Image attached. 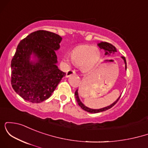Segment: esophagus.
<instances>
[{"instance_id":"esophagus-1","label":"esophagus","mask_w":148,"mask_h":148,"mask_svg":"<svg viewBox=\"0 0 148 148\" xmlns=\"http://www.w3.org/2000/svg\"><path fill=\"white\" fill-rule=\"evenodd\" d=\"M76 72L74 70H72V69H69L66 73V77H69L71 75H73V74H75Z\"/></svg>"}]
</instances>
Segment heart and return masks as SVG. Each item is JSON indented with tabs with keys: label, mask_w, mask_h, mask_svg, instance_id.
<instances>
[{
	"label": "heart",
	"mask_w": 148,
	"mask_h": 148,
	"mask_svg": "<svg viewBox=\"0 0 148 148\" xmlns=\"http://www.w3.org/2000/svg\"><path fill=\"white\" fill-rule=\"evenodd\" d=\"M101 51L97 47L88 45L77 46L71 52V60L76 66L81 67L83 70L90 71L99 62ZM66 62H69L68 58L64 59Z\"/></svg>",
	"instance_id": "heart-1"
}]
</instances>
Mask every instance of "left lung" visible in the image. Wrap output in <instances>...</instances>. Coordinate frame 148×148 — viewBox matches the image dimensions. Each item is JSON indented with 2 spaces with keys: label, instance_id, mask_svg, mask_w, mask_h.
Here are the masks:
<instances>
[{
  "label": "left lung",
  "instance_id": "8db88e82",
  "mask_svg": "<svg viewBox=\"0 0 148 148\" xmlns=\"http://www.w3.org/2000/svg\"><path fill=\"white\" fill-rule=\"evenodd\" d=\"M97 46L101 49H103V50H104L105 55H106V56H111V54H114L115 52H117L116 48H115L114 46L112 45L111 44L108 43V42H100V43H98L97 44ZM122 58L123 59L124 62H125V69H127V62H126V60H125V58L123 57V56H122ZM74 95H75L76 101H77L78 104H79V106H81V108H82V109H84V111H87V112H89V113H100V112L105 111H106V110H108V109H109V108H112V107L114 106L115 103L118 102V101L119 100V99H120V96H121V95H120V97H119L118 99H117V100H115L114 102H113V103H111V104L109 105V106H106V107H103V108H99V109H93V108H88V107L86 106L84 104V103L81 102V101L79 99V93H78V89L76 90V92H75V93H74Z\"/></svg>",
  "mask_w": 148,
  "mask_h": 148
}]
</instances>
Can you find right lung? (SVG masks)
I'll return each mask as SVG.
<instances>
[{
  "mask_svg": "<svg viewBox=\"0 0 148 148\" xmlns=\"http://www.w3.org/2000/svg\"><path fill=\"white\" fill-rule=\"evenodd\" d=\"M61 41L57 34L37 30L19 42L11 62V84L23 99L42 102L50 97L65 76L56 65V51L60 49Z\"/></svg>",
  "mask_w": 148,
  "mask_h": 148,
  "instance_id": "obj_1",
  "label": "right lung"
}]
</instances>
